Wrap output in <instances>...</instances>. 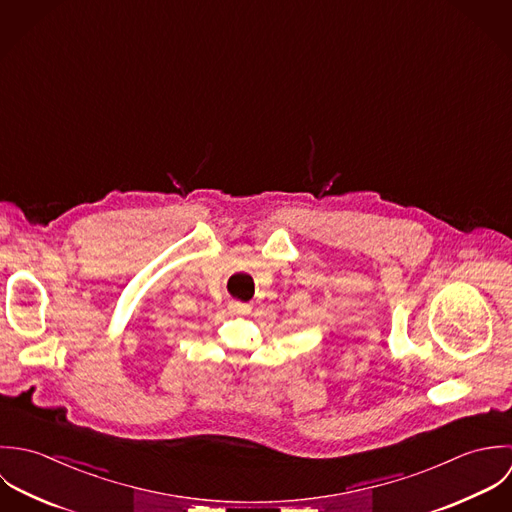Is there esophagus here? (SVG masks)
<instances>
[{
    "mask_svg": "<svg viewBox=\"0 0 512 512\" xmlns=\"http://www.w3.org/2000/svg\"><path fill=\"white\" fill-rule=\"evenodd\" d=\"M229 310H231V312H237V314H243V312H247V310H249V307H247V305H243V303L233 301V303H229Z\"/></svg>",
    "mask_w": 512,
    "mask_h": 512,
    "instance_id": "obj_1",
    "label": "esophagus"
}]
</instances>
